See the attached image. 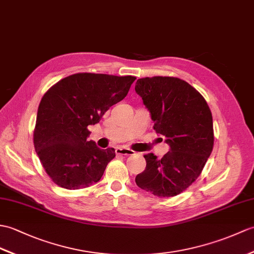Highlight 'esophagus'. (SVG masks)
Masks as SVG:
<instances>
[{"mask_svg": "<svg viewBox=\"0 0 254 254\" xmlns=\"http://www.w3.org/2000/svg\"><path fill=\"white\" fill-rule=\"evenodd\" d=\"M117 155H122V156H131L134 154V151L129 148H117L116 149Z\"/></svg>", "mask_w": 254, "mask_h": 254, "instance_id": "esophagus-1", "label": "esophagus"}]
</instances>
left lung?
Instances as JSON below:
<instances>
[{"instance_id": "1", "label": "left lung", "mask_w": 254, "mask_h": 254, "mask_svg": "<svg viewBox=\"0 0 254 254\" xmlns=\"http://www.w3.org/2000/svg\"><path fill=\"white\" fill-rule=\"evenodd\" d=\"M135 91L149 110L155 131L170 146L161 159L144 156L146 169L135 182L155 196H176L197 180L213 149L211 110L196 88L173 76L138 79Z\"/></svg>"}]
</instances>
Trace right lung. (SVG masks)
Returning a JSON list of instances; mask_svg holds the SVG:
<instances>
[{
  "label": "right lung",
  "mask_w": 254,
  "mask_h": 254,
  "mask_svg": "<svg viewBox=\"0 0 254 254\" xmlns=\"http://www.w3.org/2000/svg\"><path fill=\"white\" fill-rule=\"evenodd\" d=\"M135 76L75 73L53 85L41 99L33 133L34 149L53 182L66 190L95 184L116 157L88 139L111 106L127 96Z\"/></svg>",
  "instance_id": "1"
}]
</instances>
